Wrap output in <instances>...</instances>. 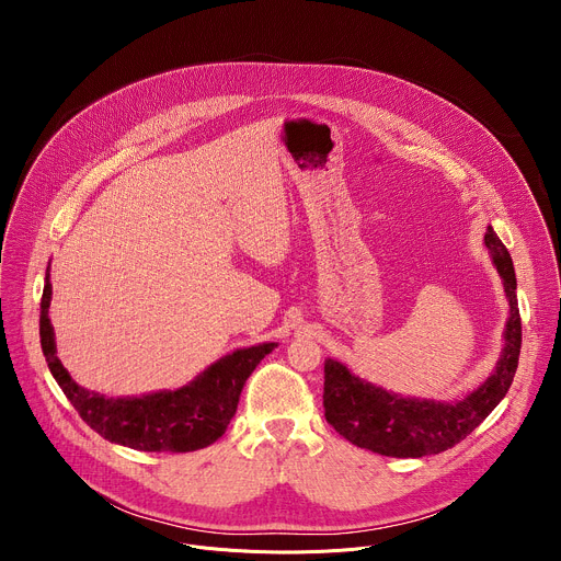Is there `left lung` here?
<instances>
[{"label": "left lung", "instance_id": "obj_1", "mask_svg": "<svg viewBox=\"0 0 561 561\" xmlns=\"http://www.w3.org/2000/svg\"><path fill=\"white\" fill-rule=\"evenodd\" d=\"M484 244L504 282L511 317L504 331V351L495 373L459 402H435L388 392L355 377L344 364H324V415L351 444L386 457L437 455L466 439L506 397L522 348V319L513 260L497 232L489 226Z\"/></svg>", "mask_w": 561, "mask_h": 561}]
</instances>
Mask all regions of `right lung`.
<instances>
[{"instance_id":"obj_1","label":"right lung","mask_w":561,"mask_h":561,"mask_svg":"<svg viewBox=\"0 0 561 561\" xmlns=\"http://www.w3.org/2000/svg\"><path fill=\"white\" fill-rule=\"evenodd\" d=\"M50 282L46 273L39 340L48 368L75 407L104 439L146 453H191L217 442L234 411L239 394L255 366L277 346L275 342L239 348L210 364L191 383L178 390H159L141 397H106L72 381L55 348V333L48 317Z\"/></svg>"}]
</instances>
